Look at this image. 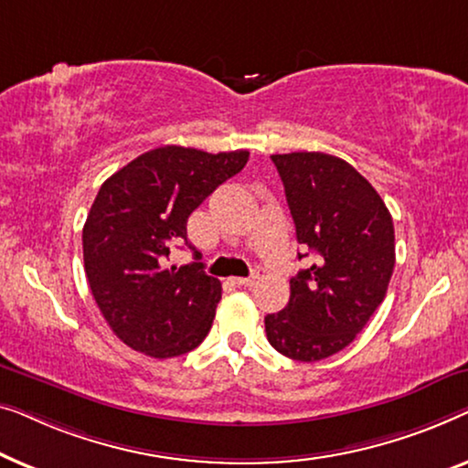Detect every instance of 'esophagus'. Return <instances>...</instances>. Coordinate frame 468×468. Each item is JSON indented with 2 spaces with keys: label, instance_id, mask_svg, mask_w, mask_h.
<instances>
[{
  "label": "esophagus",
  "instance_id": "obj_1",
  "mask_svg": "<svg viewBox=\"0 0 468 468\" xmlns=\"http://www.w3.org/2000/svg\"><path fill=\"white\" fill-rule=\"evenodd\" d=\"M254 282H256V275H250V278H233V284L235 286H241V288L252 286Z\"/></svg>",
  "mask_w": 468,
  "mask_h": 468
}]
</instances>
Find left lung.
Returning a JSON list of instances; mask_svg holds the SVG:
<instances>
[{
  "instance_id": "1",
  "label": "left lung",
  "mask_w": 468,
  "mask_h": 468,
  "mask_svg": "<svg viewBox=\"0 0 468 468\" xmlns=\"http://www.w3.org/2000/svg\"><path fill=\"white\" fill-rule=\"evenodd\" d=\"M271 161L297 241L315 261L291 280V301L267 315L265 331L280 354L314 363L350 346L384 301L394 269L392 216L378 190L339 156L291 153Z\"/></svg>"
}]
</instances>
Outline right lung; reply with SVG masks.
<instances>
[{
  "instance_id": "add662e5",
  "label": "right lung",
  "mask_w": 468,
  "mask_h": 468,
  "mask_svg": "<svg viewBox=\"0 0 468 468\" xmlns=\"http://www.w3.org/2000/svg\"><path fill=\"white\" fill-rule=\"evenodd\" d=\"M248 156L161 146L101 184L82 229L84 271L105 322L131 350L174 358L206 339L222 284L203 262L169 267V248L186 241L188 216Z\"/></svg>"
}]
</instances>
